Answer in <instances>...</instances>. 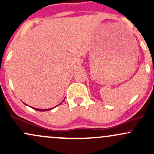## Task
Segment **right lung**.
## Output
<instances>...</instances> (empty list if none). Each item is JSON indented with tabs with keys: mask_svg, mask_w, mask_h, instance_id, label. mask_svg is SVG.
I'll return each mask as SVG.
<instances>
[{
	"mask_svg": "<svg viewBox=\"0 0 154 154\" xmlns=\"http://www.w3.org/2000/svg\"><path fill=\"white\" fill-rule=\"evenodd\" d=\"M33 109H35V110H36V111H48V110H51V109H54V108H53V109H36V108H32Z\"/></svg>",
	"mask_w": 154,
	"mask_h": 154,
	"instance_id": "1",
	"label": "right lung"
}]
</instances>
